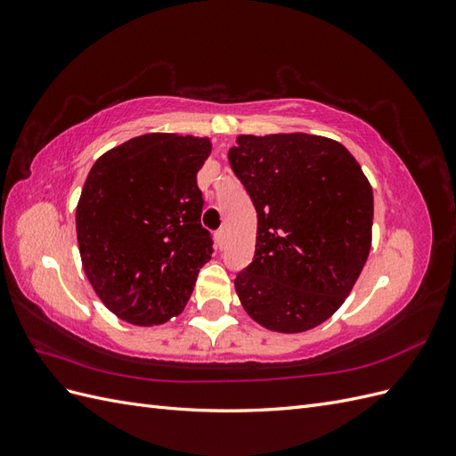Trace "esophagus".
I'll return each mask as SVG.
<instances>
[{"instance_id":"1","label":"esophagus","mask_w":456,"mask_h":456,"mask_svg":"<svg viewBox=\"0 0 456 456\" xmlns=\"http://www.w3.org/2000/svg\"><path fill=\"white\" fill-rule=\"evenodd\" d=\"M224 243H226V230L220 228L215 232V245L218 247V249H223Z\"/></svg>"}]
</instances>
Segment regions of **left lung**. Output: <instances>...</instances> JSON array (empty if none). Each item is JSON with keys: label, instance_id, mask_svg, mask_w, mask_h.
<instances>
[{"label": "left lung", "instance_id": "obj_1", "mask_svg": "<svg viewBox=\"0 0 456 456\" xmlns=\"http://www.w3.org/2000/svg\"><path fill=\"white\" fill-rule=\"evenodd\" d=\"M233 173L256 209V245L236 293L275 333H305L352 293L372 238V188L340 142L306 133L240 134Z\"/></svg>", "mask_w": 456, "mask_h": 456}]
</instances>
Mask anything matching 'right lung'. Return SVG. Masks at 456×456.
Segmentation results:
<instances>
[{"mask_svg":"<svg viewBox=\"0 0 456 456\" xmlns=\"http://www.w3.org/2000/svg\"><path fill=\"white\" fill-rule=\"evenodd\" d=\"M209 154L205 136L148 133L91 167L76 209L81 265L119 320L151 327L184 310L213 253L196 181Z\"/></svg>","mask_w":456,"mask_h":456,"instance_id":"add662e5","label":"right lung"}]
</instances>
